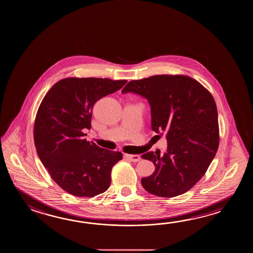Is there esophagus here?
<instances>
[{
	"instance_id": "obj_1",
	"label": "esophagus",
	"mask_w": 253,
	"mask_h": 253,
	"mask_svg": "<svg viewBox=\"0 0 253 253\" xmlns=\"http://www.w3.org/2000/svg\"><path fill=\"white\" fill-rule=\"evenodd\" d=\"M125 157L128 159L129 161L132 162H138L141 159V157L138 155H126Z\"/></svg>"
}]
</instances>
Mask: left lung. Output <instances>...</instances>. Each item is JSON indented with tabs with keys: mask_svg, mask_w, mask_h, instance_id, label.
Instances as JSON below:
<instances>
[{
	"mask_svg": "<svg viewBox=\"0 0 253 253\" xmlns=\"http://www.w3.org/2000/svg\"><path fill=\"white\" fill-rule=\"evenodd\" d=\"M122 93L147 99L153 131L167 133L164 155L151 151L142 156L156 167L142 178L143 187L167 198L186 193L205 175L219 146L218 112L210 92L188 76L156 75L130 81Z\"/></svg>",
	"mask_w": 253,
	"mask_h": 253,
	"instance_id": "8db88e82",
	"label": "left lung"
}]
</instances>
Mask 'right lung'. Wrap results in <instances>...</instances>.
Wrapping results in <instances>:
<instances>
[{"instance_id":"right-lung-1","label":"right lung","mask_w":253,"mask_h":253,"mask_svg":"<svg viewBox=\"0 0 253 253\" xmlns=\"http://www.w3.org/2000/svg\"><path fill=\"white\" fill-rule=\"evenodd\" d=\"M126 81L68 78L45 95L34 123V143L49 175L67 193L94 197L108 190L112 167L122 153L85 139L92 109L101 97L118 91Z\"/></svg>"}]
</instances>
